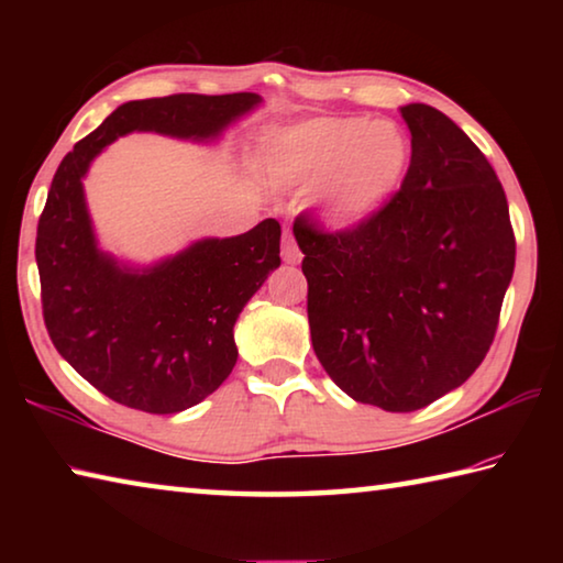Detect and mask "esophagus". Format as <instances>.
I'll use <instances>...</instances> for the list:
<instances>
[{
  "mask_svg": "<svg viewBox=\"0 0 563 563\" xmlns=\"http://www.w3.org/2000/svg\"><path fill=\"white\" fill-rule=\"evenodd\" d=\"M300 258H302V253H300L298 243H295L292 231H290V228H285V231H283V261L295 265V263H300Z\"/></svg>",
  "mask_w": 563,
  "mask_h": 563,
  "instance_id": "obj_1",
  "label": "esophagus"
}]
</instances>
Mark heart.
Returning a JSON list of instances; mask_svg holds the SVG:
<instances>
[{
  "label": "heart",
  "mask_w": 563,
  "mask_h": 563,
  "mask_svg": "<svg viewBox=\"0 0 563 563\" xmlns=\"http://www.w3.org/2000/svg\"><path fill=\"white\" fill-rule=\"evenodd\" d=\"M409 139L393 121L320 117L288 129L268 151V166L285 178L325 180V213L350 225L375 213L402 184Z\"/></svg>",
  "instance_id": "heart-1"
}]
</instances>
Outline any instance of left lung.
Masks as SVG:
<instances>
[{
  "instance_id": "1",
  "label": "left lung",
  "mask_w": 563,
  "mask_h": 563,
  "mask_svg": "<svg viewBox=\"0 0 563 563\" xmlns=\"http://www.w3.org/2000/svg\"><path fill=\"white\" fill-rule=\"evenodd\" d=\"M412 158L360 223H292L308 278L312 350L342 393L415 412L460 387L497 335L517 238L492 164L427 103L402 107Z\"/></svg>"
}]
</instances>
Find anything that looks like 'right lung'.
<instances>
[{
	"label": "right lung",
	"instance_id": "add662e5",
	"mask_svg": "<svg viewBox=\"0 0 563 563\" xmlns=\"http://www.w3.org/2000/svg\"><path fill=\"white\" fill-rule=\"evenodd\" d=\"M258 101L247 91L129 101L56 168L34 247L44 325L59 355L113 402L174 415L223 385L238 360L235 320L280 265V223L265 218L243 235L208 238L133 273L97 251L81 178L123 133L208 139Z\"/></svg>",
	"mask_w": 563,
	"mask_h": 563
}]
</instances>
